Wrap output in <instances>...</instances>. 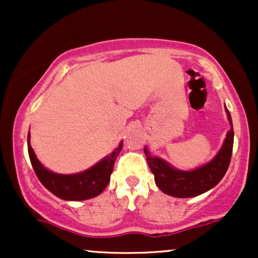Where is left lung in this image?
I'll list each match as a JSON object with an SVG mask.
<instances>
[{"label": "left lung", "instance_id": "1", "mask_svg": "<svg viewBox=\"0 0 258 258\" xmlns=\"http://www.w3.org/2000/svg\"><path fill=\"white\" fill-rule=\"evenodd\" d=\"M226 110L232 128L228 132L222 149L211 162L197 168V170L188 171V172L176 170V168L171 167L164 160L150 155V153L144 148L148 165L154 173L155 183L160 188V190L164 191L165 194L171 195V197L193 198L205 193V191L214 188L217 183H220V180L223 178L228 167H229L234 142L232 116H230L227 108Z\"/></svg>", "mask_w": 258, "mask_h": 258}]
</instances>
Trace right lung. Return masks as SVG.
Segmentation results:
<instances>
[{"label":"right lung","instance_id":"add662e5","mask_svg":"<svg viewBox=\"0 0 258 258\" xmlns=\"http://www.w3.org/2000/svg\"><path fill=\"white\" fill-rule=\"evenodd\" d=\"M121 149H122V143L115 152H112L110 156L81 173L58 174L51 172L40 164L30 146V136H28L29 156L37 178L51 193L64 200H86L102 193L110 180L115 160Z\"/></svg>","mask_w":258,"mask_h":258}]
</instances>
